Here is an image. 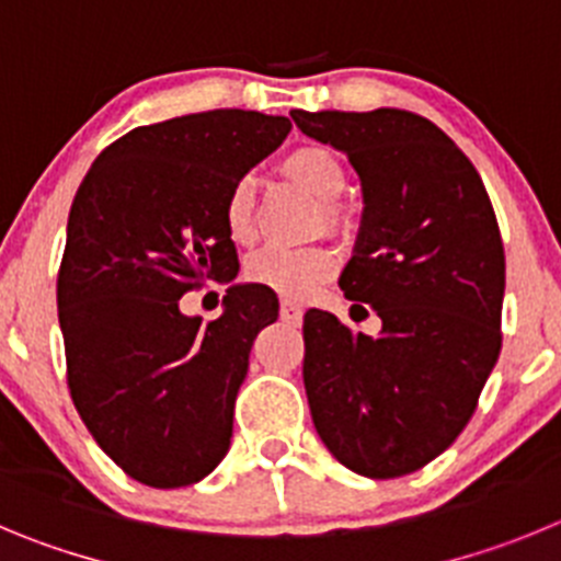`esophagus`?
Wrapping results in <instances>:
<instances>
[{
	"label": "esophagus",
	"mask_w": 561,
	"mask_h": 561,
	"mask_svg": "<svg viewBox=\"0 0 561 561\" xmlns=\"http://www.w3.org/2000/svg\"><path fill=\"white\" fill-rule=\"evenodd\" d=\"M279 316L285 324H301V316H305V310H301V305H296V301L285 299L279 307Z\"/></svg>",
	"instance_id": "esophagus-1"
}]
</instances>
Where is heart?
Here are the masks:
<instances>
[{
    "label": "heart",
    "instance_id": "heart-1",
    "mask_svg": "<svg viewBox=\"0 0 561 561\" xmlns=\"http://www.w3.org/2000/svg\"><path fill=\"white\" fill-rule=\"evenodd\" d=\"M282 173L324 204L341 198V193L346 190V170H343L341 159L318 145H307V148L287 153L282 161ZM224 220L234 243H249L254 237V186L251 181H237L231 186L224 204ZM327 224H341L332 206H327ZM332 271H335V254L324 245H307V249L268 245L251 256L245 274L256 285L271 287L290 299H301L324 285Z\"/></svg>",
    "mask_w": 561,
    "mask_h": 561
}]
</instances>
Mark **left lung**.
I'll use <instances>...</instances> for the list:
<instances>
[{"label": "left lung", "instance_id": "8db88e82", "mask_svg": "<svg viewBox=\"0 0 561 561\" xmlns=\"http://www.w3.org/2000/svg\"><path fill=\"white\" fill-rule=\"evenodd\" d=\"M290 117L360 179V229L337 285L352 310L368 316V305L382 321L368 337L307 310L312 425L357 476H408L456 442L501 355L506 256L494 209L472 161L413 111Z\"/></svg>", "mask_w": 561, "mask_h": 561}]
</instances>
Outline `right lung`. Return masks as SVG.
<instances>
[{"mask_svg": "<svg viewBox=\"0 0 561 561\" xmlns=\"http://www.w3.org/2000/svg\"><path fill=\"white\" fill-rule=\"evenodd\" d=\"M287 134V117L243 108L142 125L78 186L58 274L69 391L105 456L145 486L198 483L229 453L251 346L279 301L231 285L209 324L179 301L237 276L226 195Z\"/></svg>", "mask_w": 561, "mask_h": 561, "instance_id": "add662e5", "label": "right lung"}]
</instances>
